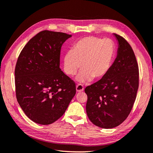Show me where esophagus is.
Returning a JSON list of instances; mask_svg holds the SVG:
<instances>
[{"label":"esophagus","mask_w":153,"mask_h":153,"mask_svg":"<svg viewBox=\"0 0 153 153\" xmlns=\"http://www.w3.org/2000/svg\"><path fill=\"white\" fill-rule=\"evenodd\" d=\"M83 86L81 84L77 85L76 86V91L77 92H82L83 91Z\"/></svg>","instance_id":"1"}]
</instances>
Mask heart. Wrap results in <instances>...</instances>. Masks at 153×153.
<instances>
[{
    "instance_id": "obj_1",
    "label": "heart",
    "mask_w": 153,
    "mask_h": 153,
    "mask_svg": "<svg viewBox=\"0 0 153 153\" xmlns=\"http://www.w3.org/2000/svg\"><path fill=\"white\" fill-rule=\"evenodd\" d=\"M114 44L109 39L92 36L80 39L71 50L65 53L64 65L65 72L74 76L81 66L76 79L79 83H88L93 79H100L109 70L114 56Z\"/></svg>"
}]
</instances>
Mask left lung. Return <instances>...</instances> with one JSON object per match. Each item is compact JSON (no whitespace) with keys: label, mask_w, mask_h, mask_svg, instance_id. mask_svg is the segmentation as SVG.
Instances as JSON below:
<instances>
[{"label":"left lung","mask_w":153,"mask_h":153,"mask_svg":"<svg viewBox=\"0 0 153 153\" xmlns=\"http://www.w3.org/2000/svg\"><path fill=\"white\" fill-rule=\"evenodd\" d=\"M117 58L107 74L85 89L86 112L93 123L103 128H114L129 115L139 88V68L132 48L121 36Z\"/></svg>","instance_id":"8db88e82"}]
</instances>
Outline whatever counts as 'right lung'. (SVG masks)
Wrapping results in <instances>:
<instances>
[{"mask_svg": "<svg viewBox=\"0 0 153 153\" xmlns=\"http://www.w3.org/2000/svg\"><path fill=\"white\" fill-rule=\"evenodd\" d=\"M71 35L44 30L21 51L15 68L18 102L36 123L50 125L64 115L76 95V84L59 68L62 44Z\"/></svg>", "mask_w": 153, "mask_h": 153, "instance_id": "right-lung-1", "label": "right lung"}]
</instances>
